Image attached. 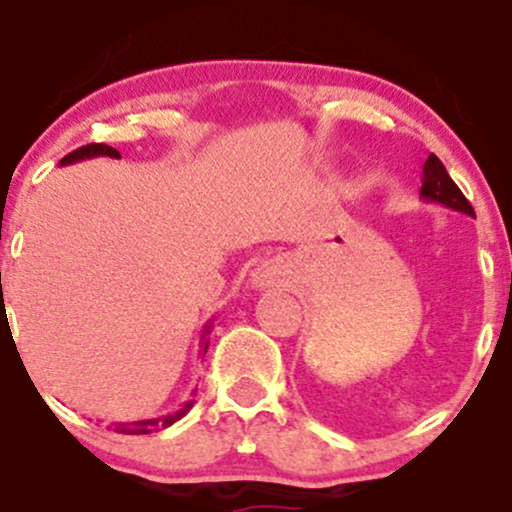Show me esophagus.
Returning <instances> with one entry per match:
<instances>
[{"label": "esophagus", "mask_w": 512, "mask_h": 512, "mask_svg": "<svg viewBox=\"0 0 512 512\" xmlns=\"http://www.w3.org/2000/svg\"><path fill=\"white\" fill-rule=\"evenodd\" d=\"M281 279H284V269H281L279 262H262L260 267H255V272L250 274V284L260 291L281 284Z\"/></svg>", "instance_id": "obj_1"}]
</instances>
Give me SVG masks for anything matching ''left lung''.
I'll list each match as a JSON object with an SVG mask.
<instances>
[{"instance_id":"1","label":"left lung","mask_w":512,"mask_h":512,"mask_svg":"<svg viewBox=\"0 0 512 512\" xmlns=\"http://www.w3.org/2000/svg\"><path fill=\"white\" fill-rule=\"evenodd\" d=\"M421 199L424 202H436L443 204L452 211H460V214L474 216L472 204L467 202V197L462 195L460 187L452 182V178L445 170L443 163L436 154L428 156V161L424 163V175H421Z\"/></svg>"}]
</instances>
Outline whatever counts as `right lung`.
I'll use <instances>...</instances> for the list:
<instances>
[{
    "label": "right lung",
    "mask_w": 512,
    "mask_h": 512,
    "mask_svg": "<svg viewBox=\"0 0 512 512\" xmlns=\"http://www.w3.org/2000/svg\"><path fill=\"white\" fill-rule=\"evenodd\" d=\"M96 156H110V158H120V151L113 149V146L108 144H86L81 146V149L72 151V154H67L60 161V166H69V163H76V161H86V158H96ZM211 325H214V320L207 322V327H204V334H202V344H199V351L202 354H207L209 349V342H207V334L211 332ZM197 392V390H195ZM192 392V395H195ZM192 407H195V399H187L185 404L178 411H173V414L168 416H158V419H142V421H127V424H115V431L117 433H129V436H144V433H156V431H163V428L173 426L175 421H180L182 416L187 414Z\"/></svg>",
    "instance_id": "1"
}]
</instances>
